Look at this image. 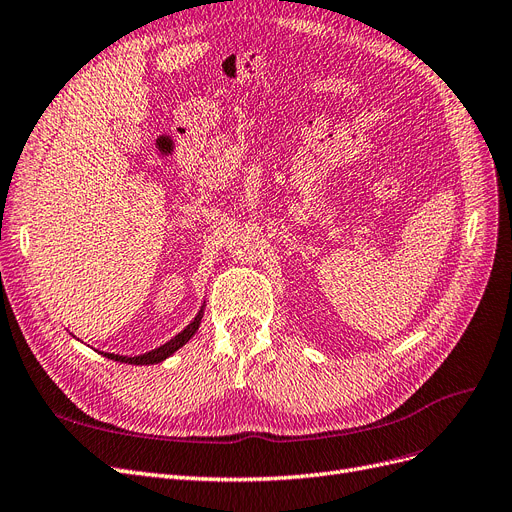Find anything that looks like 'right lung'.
I'll list each match as a JSON object with an SVG mask.
<instances>
[{
	"label": "right lung",
	"instance_id": "1",
	"mask_svg": "<svg viewBox=\"0 0 512 512\" xmlns=\"http://www.w3.org/2000/svg\"><path fill=\"white\" fill-rule=\"evenodd\" d=\"M200 320H202V310L198 312V316L189 323L179 335H175L170 342H166L164 346L151 350L147 354H141V356H120V354H109V352H101L103 356L111 358V361H118V363H128V365H154V363H162L164 358H168L170 354H175L181 346H185L189 339L194 337V333L198 331L200 327Z\"/></svg>",
	"mask_w": 512,
	"mask_h": 512
}]
</instances>
